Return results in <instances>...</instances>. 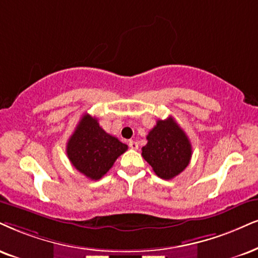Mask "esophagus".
Segmentation results:
<instances>
[{
  "label": "esophagus",
  "mask_w": 258,
  "mask_h": 258,
  "mask_svg": "<svg viewBox=\"0 0 258 258\" xmlns=\"http://www.w3.org/2000/svg\"><path fill=\"white\" fill-rule=\"evenodd\" d=\"M129 147L132 148V149H138L139 148V144L136 141H133V140H130L129 141Z\"/></svg>",
  "instance_id": "esophagus-1"
}]
</instances>
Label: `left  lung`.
Instances as JSON below:
<instances>
[{
  "instance_id": "8db88e82",
  "label": "left lung",
  "mask_w": 258,
  "mask_h": 258,
  "mask_svg": "<svg viewBox=\"0 0 258 258\" xmlns=\"http://www.w3.org/2000/svg\"><path fill=\"white\" fill-rule=\"evenodd\" d=\"M142 157L158 177L172 179L185 170L191 159V144L172 117L159 119L147 135Z\"/></svg>"
}]
</instances>
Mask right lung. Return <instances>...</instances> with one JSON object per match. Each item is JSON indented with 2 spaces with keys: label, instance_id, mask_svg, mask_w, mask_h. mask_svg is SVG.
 Instances as JSON below:
<instances>
[{
  "label": "right lung",
  "instance_id": "obj_1",
  "mask_svg": "<svg viewBox=\"0 0 258 258\" xmlns=\"http://www.w3.org/2000/svg\"><path fill=\"white\" fill-rule=\"evenodd\" d=\"M128 146L101 128L95 117L86 113L67 144V155L79 172L98 180L112 167Z\"/></svg>",
  "mask_w": 258,
  "mask_h": 258
}]
</instances>
